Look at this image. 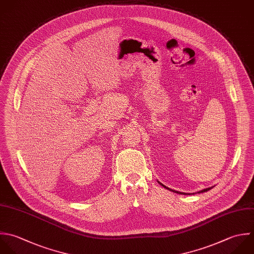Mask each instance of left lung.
Returning a JSON list of instances; mask_svg holds the SVG:
<instances>
[{
  "mask_svg": "<svg viewBox=\"0 0 254 254\" xmlns=\"http://www.w3.org/2000/svg\"><path fill=\"white\" fill-rule=\"evenodd\" d=\"M158 183L161 185V186H163L164 188H166V189H168V190H170V191H172V192H174V193H177V194H181V195H190V194H188V193H183V192H179V191H175V190H172V189H170V188H168V187H166L165 185H163L162 183H160L159 181H158ZM214 187V186H213ZM213 187H210V188H206V189H203V190H201V191H199V192H197V193H204V192H207V191H209V190H211ZM193 194H195V193H193Z\"/></svg>",
  "mask_w": 254,
  "mask_h": 254,
  "instance_id": "left-lung-1",
  "label": "left lung"
}]
</instances>
